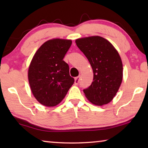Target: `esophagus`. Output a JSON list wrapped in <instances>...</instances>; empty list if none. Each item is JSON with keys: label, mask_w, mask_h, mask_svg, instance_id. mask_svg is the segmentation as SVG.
<instances>
[{"label": "esophagus", "mask_w": 148, "mask_h": 148, "mask_svg": "<svg viewBox=\"0 0 148 148\" xmlns=\"http://www.w3.org/2000/svg\"><path fill=\"white\" fill-rule=\"evenodd\" d=\"M79 79H80V76H77L76 77H75V82H74V84L76 85H77L79 84Z\"/></svg>", "instance_id": "obj_1"}]
</instances>
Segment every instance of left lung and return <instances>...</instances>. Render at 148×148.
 Instances as JSON below:
<instances>
[{
  "instance_id": "8db88e82",
  "label": "left lung",
  "mask_w": 148,
  "mask_h": 148,
  "mask_svg": "<svg viewBox=\"0 0 148 148\" xmlns=\"http://www.w3.org/2000/svg\"><path fill=\"white\" fill-rule=\"evenodd\" d=\"M76 43L93 71V82L84 89V92L95 105L109 103L116 95L123 79V64L118 52L109 41L99 36L77 39Z\"/></svg>"
}]
</instances>
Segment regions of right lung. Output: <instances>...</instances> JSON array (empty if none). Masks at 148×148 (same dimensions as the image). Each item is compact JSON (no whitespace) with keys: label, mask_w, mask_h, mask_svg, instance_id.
Here are the masks:
<instances>
[{"label":"right lung","mask_w":148,"mask_h":148,"mask_svg":"<svg viewBox=\"0 0 148 148\" xmlns=\"http://www.w3.org/2000/svg\"><path fill=\"white\" fill-rule=\"evenodd\" d=\"M71 44V40H49L37 50L30 64V87L36 99L44 106L60 103L74 84L69 64L63 61Z\"/></svg>","instance_id":"add662e5"}]
</instances>
